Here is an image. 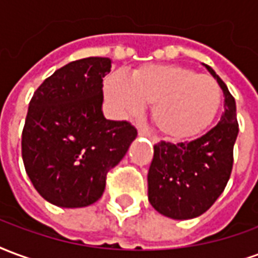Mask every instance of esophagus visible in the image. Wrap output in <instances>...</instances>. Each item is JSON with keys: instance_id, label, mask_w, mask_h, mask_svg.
Here are the masks:
<instances>
[{"instance_id": "34e87169", "label": "esophagus", "mask_w": 258, "mask_h": 258, "mask_svg": "<svg viewBox=\"0 0 258 258\" xmlns=\"http://www.w3.org/2000/svg\"><path fill=\"white\" fill-rule=\"evenodd\" d=\"M139 136L148 137V139H150V140H151L152 143H158V139H157V137L152 136V135H151V133H150V132L144 131V129H140V131H139Z\"/></svg>"}]
</instances>
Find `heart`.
Instances as JSON below:
<instances>
[{
    "label": "heart",
    "instance_id": "obj_1",
    "mask_svg": "<svg viewBox=\"0 0 258 258\" xmlns=\"http://www.w3.org/2000/svg\"><path fill=\"white\" fill-rule=\"evenodd\" d=\"M104 93L122 115H139L147 104H154V125L176 140H188L206 131L221 103V89L213 77L173 64L143 66L129 80L110 75Z\"/></svg>",
    "mask_w": 258,
    "mask_h": 258
}]
</instances>
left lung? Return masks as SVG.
<instances>
[{
  "label": "left lung",
  "instance_id": "8db88e82",
  "mask_svg": "<svg viewBox=\"0 0 258 258\" xmlns=\"http://www.w3.org/2000/svg\"><path fill=\"white\" fill-rule=\"evenodd\" d=\"M204 66L224 93L219 123L192 142L155 144L148 170V201L157 212L173 220L204 214L224 191L234 163L239 132L235 99L216 71Z\"/></svg>",
  "mask_w": 258,
  "mask_h": 258
}]
</instances>
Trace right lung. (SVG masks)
<instances>
[{
  "label": "right lung",
  "instance_id": "obj_1",
  "mask_svg": "<svg viewBox=\"0 0 258 258\" xmlns=\"http://www.w3.org/2000/svg\"><path fill=\"white\" fill-rule=\"evenodd\" d=\"M108 57L75 60L34 92L22 135L27 176L39 195L60 208H85L101 198L106 176L125 157L137 131L103 115Z\"/></svg>",
  "mask_w": 258,
  "mask_h": 258
}]
</instances>
